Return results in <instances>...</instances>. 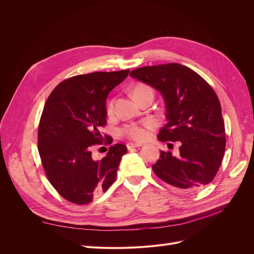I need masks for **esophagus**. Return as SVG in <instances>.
Masks as SVG:
<instances>
[{"label": "esophagus", "instance_id": "34e87169", "mask_svg": "<svg viewBox=\"0 0 254 254\" xmlns=\"http://www.w3.org/2000/svg\"><path fill=\"white\" fill-rule=\"evenodd\" d=\"M140 146H142V144H140V143H128L127 148L132 149V148H135V147H140Z\"/></svg>", "mask_w": 254, "mask_h": 254}]
</instances>
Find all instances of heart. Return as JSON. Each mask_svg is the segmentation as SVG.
<instances>
[{"instance_id": "obj_1", "label": "heart", "mask_w": 254, "mask_h": 254, "mask_svg": "<svg viewBox=\"0 0 254 254\" xmlns=\"http://www.w3.org/2000/svg\"><path fill=\"white\" fill-rule=\"evenodd\" d=\"M146 93H152V89L145 83H137L133 88L132 94L135 99L139 98L140 96L146 94ZM114 107V101H110L107 105V112L109 114L113 112ZM155 127V123L149 120L142 121V122H133L125 124L120 129V134L127 137V139L134 141V142H143L146 141L149 137L150 130Z\"/></svg>"}]
</instances>
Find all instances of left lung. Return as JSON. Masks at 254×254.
Returning <instances> with one entry per match:
<instances>
[{
  "mask_svg": "<svg viewBox=\"0 0 254 254\" xmlns=\"http://www.w3.org/2000/svg\"><path fill=\"white\" fill-rule=\"evenodd\" d=\"M130 76L150 84L164 97L167 123L158 139L180 142L178 156L162 150L152 171L180 190L202 189L216 176L226 149L225 122L215 91L180 64L137 67Z\"/></svg>",
  "mask_w": 254,
  "mask_h": 254,
  "instance_id": "8db88e82",
  "label": "left lung"
}]
</instances>
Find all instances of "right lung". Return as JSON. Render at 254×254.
I'll return each mask as SVG.
<instances>
[{"label":"right lung","instance_id":"right-lung-1","mask_svg":"<svg viewBox=\"0 0 254 254\" xmlns=\"http://www.w3.org/2000/svg\"><path fill=\"white\" fill-rule=\"evenodd\" d=\"M129 70L76 75L52 91L38 127V150L49 181L58 194L75 204H88L117 179L124 144L110 146L99 161L92 147L110 145L99 131L107 125L106 98Z\"/></svg>","mask_w":254,"mask_h":254}]
</instances>
